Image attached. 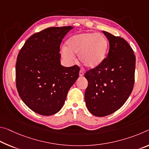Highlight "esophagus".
<instances>
[{"instance_id":"1","label":"esophagus","mask_w":149,"mask_h":149,"mask_svg":"<svg viewBox=\"0 0 149 149\" xmlns=\"http://www.w3.org/2000/svg\"><path fill=\"white\" fill-rule=\"evenodd\" d=\"M84 72L82 70H80L79 71V76L80 77H82L84 75Z\"/></svg>"}]
</instances>
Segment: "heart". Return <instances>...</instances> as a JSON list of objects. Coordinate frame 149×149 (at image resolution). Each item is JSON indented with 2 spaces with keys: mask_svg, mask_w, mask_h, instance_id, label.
Returning a JSON list of instances; mask_svg holds the SVG:
<instances>
[{
  "mask_svg": "<svg viewBox=\"0 0 149 149\" xmlns=\"http://www.w3.org/2000/svg\"><path fill=\"white\" fill-rule=\"evenodd\" d=\"M63 56L67 60L78 54V59L84 66L93 69L103 62L107 52L109 43L104 35L93 32L74 35L66 41Z\"/></svg>",
  "mask_w": 149,
  "mask_h": 149,
  "instance_id": "obj_1",
  "label": "heart"
}]
</instances>
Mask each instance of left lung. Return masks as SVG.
Returning a JSON list of instances; mask_svg holds the SVG:
<instances>
[{"label":"left lung","mask_w":149,"mask_h":149,"mask_svg":"<svg viewBox=\"0 0 149 149\" xmlns=\"http://www.w3.org/2000/svg\"><path fill=\"white\" fill-rule=\"evenodd\" d=\"M109 42L107 57L85 74L88 81L85 101L97 117L107 116L121 108L133 91L135 56L125 40L103 31Z\"/></svg>","instance_id":"8db88e82"}]
</instances>
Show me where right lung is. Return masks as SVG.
I'll return each instance as SVG.
<instances>
[{"instance_id": "add662e5", "label": "right lung", "mask_w": 149, "mask_h": 149, "mask_svg": "<svg viewBox=\"0 0 149 149\" xmlns=\"http://www.w3.org/2000/svg\"><path fill=\"white\" fill-rule=\"evenodd\" d=\"M72 26L50 27L32 35L16 63V88L23 102L42 115L57 113L79 77L77 65H61L60 46Z\"/></svg>"}]
</instances>
